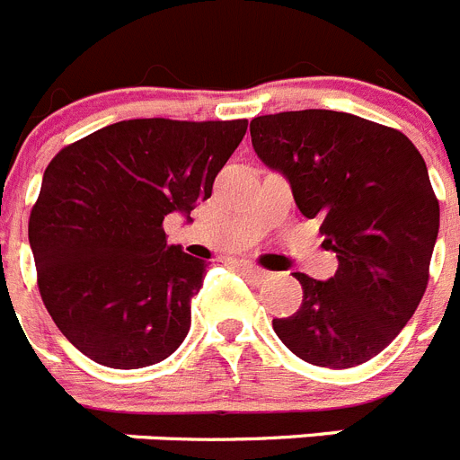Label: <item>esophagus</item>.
<instances>
[{"instance_id": "1", "label": "esophagus", "mask_w": 460, "mask_h": 460, "mask_svg": "<svg viewBox=\"0 0 460 460\" xmlns=\"http://www.w3.org/2000/svg\"><path fill=\"white\" fill-rule=\"evenodd\" d=\"M237 267L243 271V274L249 276V279H253L255 283H267V280L274 279V274H271V271L262 270V267H258V265H251V262H239Z\"/></svg>"}]
</instances>
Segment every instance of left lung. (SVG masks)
I'll use <instances>...</instances> for the list:
<instances>
[{"instance_id":"8db88e82","label":"left lung","mask_w":460,"mask_h":460,"mask_svg":"<svg viewBox=\"0 0 460 460\" xmlns=\"http://www.w3.org/2000/svg\"><path fill=\"white\" fill-rule=\"evenodd\" d=\"M251 142L339 258L329 280L295 271L302 306L274 320L276 336L313 367H359L396 339L429 286L440 205L424 158L396 128L334 110L255 117Z\"/></svg>"}]
</instances>
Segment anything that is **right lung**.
Masks as SVG:
<instances>
[{"label":"right lung","mask_w":460,"mask_h":460,"mask_svg":"<svg viewBox=\"0 0 460 460\" xmlns=\"http://www.w3.org/2000/svg\"><path fill=\"white\" fill-rule=\"evenodd\" d=\"M246 119H126L57 154L30 217L39 292L64 336L110 368L152 367L190 327L207 262L170 246L239 147Z\"/></svg>","instance_id":"add662e5"}]
</instances>
